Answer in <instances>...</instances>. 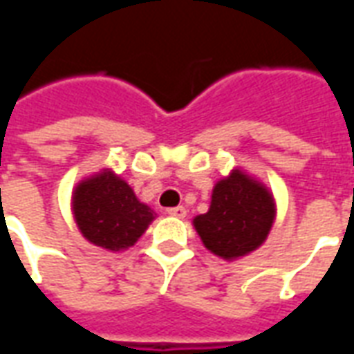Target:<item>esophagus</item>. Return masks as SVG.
I'll return each mask as SVG.
<instances>
[{
    "label": "esophagus",
    "instance_id": "obj_1",
    "mask_svg": "<svg viewBox=\"0 0 354 354\" xmlns=\"http://www.w3.org/2000/svg\"><path fill=\"white\" fill-rule=\"evenodd\" d=\"M167 214L174 216V218H185L187 210H185L184 207H174V208H169V210H167Z\"/></svg>",
    "mask_w": 354,
    "mask_h": 354
}]
</instances>
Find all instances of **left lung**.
<instances>
[{"label":"left lung","instance_id":"obj_1","mask_svg":"<svg viewBox=\"0 0 354 354\" xmlns=\"http://www.w3.org/2000/svg\"><path fill=\"white\" fill-rule=\"evenodd\" d=\"M273 220L274 201L266 185L233 170L214 185L208 212L197 216L193 225L210 252L235 260L266 241Z\"/></svg>","mask_w":354,"mask_h":354}]
</instances>
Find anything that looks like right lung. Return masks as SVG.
Returning a JSON list of instances; mask_svg holds the SVG:
<instances>
[{
	"label": "right lung",
	"mask_w": 354,
	"mask_h": 354,
	"mask_svg": "<svg viewBox=\"0 0 354 354\" xmlns=\"http://www.w3.org/2000/svg\"><path fill=\"white\" fill-rule=\"evenodd\" d=\"M72 203L83 237L111 252L134 245L153 220V210L140 203L131 185L109 170L83 180Z\"/></svg>",
	"instance_id": "1"
}]
</instances>
